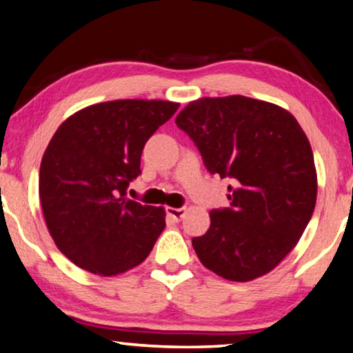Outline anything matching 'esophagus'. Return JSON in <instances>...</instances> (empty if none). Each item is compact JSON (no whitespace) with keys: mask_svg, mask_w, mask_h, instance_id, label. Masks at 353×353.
Wrapping results in <instances>:
<instances>
[{"mask_svg":"<svg viewBox=\"0 0 353 353\" xmlns=\"http://www.w3.org/2000/svg\"><path fill=\"white\" fill-rule=\"evenodd\" d=\"M166 212L172 220L181 222V220L183 219V215H185V212H187V209L185 208H168Z\"/></svg>","mask_w":353,"mask_h":353,"instance_id":"1","label":"esophagus"}]
</instances>
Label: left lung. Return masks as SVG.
Segmentation results:
<instances>
[{
  "instance_id": "8db88e82",
  "label": "left lung",
  "mask_w": 353,
  "mask_h": 353,
  "mask_svg": "<svg viewBox=\"0 0 353 353\" xmlns=\"http://www.w3.org/2000/svg\"><path fill=\"white\" fill-rule=\"evenodd\" d=\"M176 123L210 174L230 179V208L210 210L206 234L192 239L199 261L228 281L256 279L301 238L317 199L311 144L288 110L241 97L201 98Z\"/></svg>"
}]
</instances>
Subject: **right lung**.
I'll use <instances>...</instances> for the list:
<instances>
[{
	"instance_id": "right-lung-1",
	"label": "right lung",
	"mask_w": 353,
	"mask_h": 353,
	"mask_svg": "<svg viewBox=\"0 0 353 353\" xmlns=\"http://www.w3.org/2000/svg\"><path fill=\"white\" fill-rule=\"evenodd\" d=\"M171 101L119 99L79 110L44 152L39 199L49 233L74 265L117 276L143 263L165 230V209L126 198L147 141L177 110Z\"/></svg>"
}]
</instances>
